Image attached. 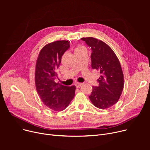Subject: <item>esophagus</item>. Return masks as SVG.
I'll return each mask as SVG.
<instances>
[{"mask_svg": "<svg viewBox=\"0 0 150 150\" xmlns=\"http://www.w3.org/2000/svg\"><path fill=\"white\" fill-rule=\"evenodd\" d=\"M82 84H83V83H76L75 84V86L76 88H80Z\"/></svg>", "mask_w": 150, "mask_h": 150, "instance_id": "obj_1", "label": "esophagus"}]
</instances>
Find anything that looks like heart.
<instances>
[{"mask_svg": "<svg viewBox=\"0 0 150 150\" xmlns=\"http://www.w3.org/2000/svg\"><path fill=\"white\" fill-rule=\"evenodd\" d=\"M84 50V47H83L81 46H80V47H78L77 48H76V49L75 50V52H76V51H78V50Z\"/></svg>", "mask_w": 150, "mask_h": 150, "instance_id": "heart-1", "label": "heart"}]
</instances>
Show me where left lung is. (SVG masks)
Wrapping results in <instances>:
<instances>
[{
  "label": "left lung",
  "mask_w": 150,
  "mask_h": 150,
  "mask_svg": "<svg viewBox=\"0 0 150 150\" xmlns=\"http://www.w3.org/2000/svg\"><path fill=\"white\" fill-rule=\"evenodd\" d=\"M92 50V68L99 71L98 86H92L89 97L96 107L105 109L119 101L123 89V74L119 59L107 44L92 37L82 38Z\"/></svg>",
  "instance_id": "obj_1"
}]
</instances>
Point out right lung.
<instances>
[{
  "instance_id": "right-lung-1",
  "label": "right lung",
  "mask_w": 150,
  "mask_h": 150,
  "mask_svg": "<svg viewBox=\"0 0 150 150\" xmlns=\"http://www.w3.org/2000/svg\"><path fill=\"white\" fill-rule=\"evenodd\" d=\"M69 47V42L64 40L47 44L39 52L36 63L37 92L43 103L53 111L65 109L75 96V86L69 87L54 82L61 58Z\"/></svg>"
}]
</instances>
